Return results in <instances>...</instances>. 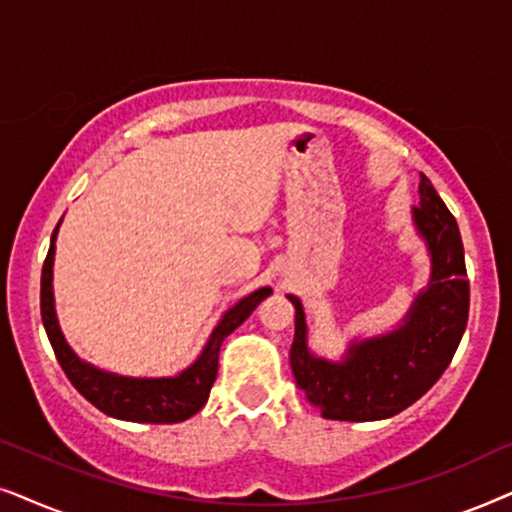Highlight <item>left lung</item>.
Listing matches in <instances>:
<instances>
[{"mask_svg":"<svg viewBox=\"0 0 512 512\" xmlns=\"http://www.w3.org/2000/svg\"><path fill=\"white\" fill-rule=\"evenodd\" d=\"M419 177L421 206L412 217L431 252V281L398 330L353 342L344 360L332 363L309 351L302 302L288 295L295 304L292 372L325 419L379 421L407 410L442 377L466 330L470 288L459 224L431 180Z\"/></svg>","mask_w":512,"mask_h":512,"instance_id":"8db88e82","label":"left lung"}]
</instances>
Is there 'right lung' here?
Returning a JSON list of instances; mask_svg holds the SVG:
<instances>
[{
  "instance_id": "obj_1",
  "label": "right lung",
  "mask_w": 512,
  "mask_h": 512,
  "mask_svg": "<svg viewBox=\"0 0 512 512\" xmlns=\"http://www.w3.org/2000/svg\"><path fill=\"white\" fill-rule=\"evenodd\" d=\"M58 227L53 229L51 248L42 269V320L53 351H56L58 363L67 374V379L72 381V386L84 395L88 403L98 407L100 412L121 421H135V424H177V421L194 417L208 403L210 388H213L217 377V360H220V346L224 337H229L257 309V304L271 295V288L250 292L248 297H243L241 302L231 306L220 323H217L208 344L203 346L201 356L187 370L177 374V377H121V374L98 370L91 363H84L70 349L63 332H60L56 306H53V255H56Z\"/></svg>"
}]
</instances>
